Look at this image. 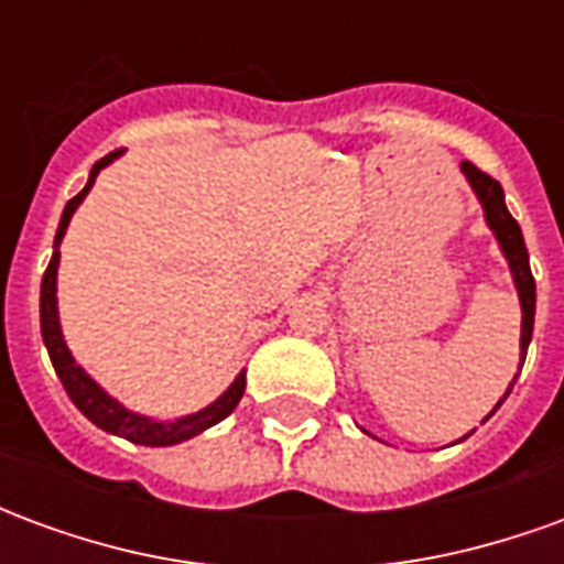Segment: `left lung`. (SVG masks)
Segmentation results:
<instances>
[{"label": "left lung", "instance_id": "1", "mask_svg": "<svg viewBox=\"0 0 564 564\" xmlns=\"http://www.w3.org/2000/svg\"><path fill=\"white\" fill-rule=\"evenodd\" d=\"M459 169L462 174H465L468 186H471V193L477 196V202H480V208H484L486 226H489V232L496 235L498 250H501V257H505V262H508L510 278H513V286H517V295H520V311H522L520 371H522V362H525V354H529V344H532V329H534V278H532V269H529V250H525V241H522L520 223L510 217L508 205H505V189H501V184L492 181L489 174L480 172V169H474L471 162H459ZM520 371L513 375V380L508 383L505 395L498 399L496 408H501V402L508 399L510 390H513V383H517V378H520ZM362 432H366V429H362ZM468 435H471V432H468ZM465 437H459V441H465ZM459 441H456V444H459Z\"/></svg>", "mask_w": 564, "mask_h": 564}]
</instances>
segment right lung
Masks as SVG:
<instances>
[{"mask_svg": "<svg viewBox=\"0 0 564 564\" xmlns=\"http://www.w3.org/2000/svg\"><path fill=\"white\" fill-rule=\"evenodd\" d=\"M117 156H120V150H117V153H108V156H102V160L93 165L90 177H87V186H84L75 198H68L66 210H63V217H59V226H56L54 238V257H51V265H47V271H44L42 278V338L44 347H47V354H51V362H54L56 378L63 380V387H66L68 399L75 402V408H78L80 414L87 416L93 425H99L108 435L127 437L132 444H144V447H172V444H181V441H189V437L202 435L205 429L217 425L220 420H226V416L232 414L235 408H238V402H241V395H245V368L235 375L232 383H229L214 402L205 404L196 414L174 416V420H156V416L139 414V411H132V408H127L123 402H117L115 395L105 390L102 383L93 378L90 371L72 356V350H68L66 344V335H63V326H59V305H56L59 245H63V238H66L72 214H75L80 202L87 198V193H90L93 184H96L99 172H102L105 165H111Z\"/></svg>", "mask_w": 564, "mask_h": 564, "instance_id": "right-lung-1", "label": "right lung"}]
</instances>
